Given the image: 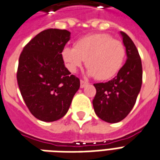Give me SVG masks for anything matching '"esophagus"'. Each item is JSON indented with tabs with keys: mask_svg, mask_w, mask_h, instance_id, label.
I'll return each mask as SVG.
<instances>
[{
	"mask_svg": "<svg viewBox=\"0 0 160 160\" xmlns=\"http://www.w3.org/2000/svg\"><path fill=\"white\" fill-rule=\"evenodd\" d=\"M88 83H87V81H85V80H80V88H84L85 87H87Z\"/></svg>",
	"mask_w": 160,
	"mask_h": 160,
	"instance_id": "1",
	"label": "esophagus"
}]
</instances>
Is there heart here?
Listing matches in <instances>:
<instances>
[{
	"mask_svg": "<svg viewBox=\"0 0 160 160\" xmlns=\"http://www.w3.org/2000/svg\"><path fill=\"white\" fill-rule=\"evenodd\" d=\"M125 54L122 42L112 39L108 34L98 33L81 38L77 40L74 47H65L62 56L71 73H76L87 60V75L106 80L120 71Z\"/></svg>",
	"mask_w": 160,
	"mask_h": 160,
	"instance_id": "obj_1",
	"label": "heart"
}]
</instances>
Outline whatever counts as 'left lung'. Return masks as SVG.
<instances>
[{"label":"left lung","mask_w":160,"mask_h":160,"mask_svg":"<svg viewBox=\"0 0 160 160\" xmlns=\"http://www.w3.org/2000/svg\"><path fill=\"white\" fill-rule=\"evenodd\" d=\"M126 49L127 60L118 75L105 83L94 84L97 90L92 100L98 118L110 123L118 122L127 117L136 102L142 84L141 60L134 42L121 32Z\"/></svg>","instance_id":"obj_1"}]
</instances>
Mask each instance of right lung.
Here are the masks:
<instances>
[{
  "label": "right lung",
  "mask_w": 160,
  "mask_h": 160,
  "mask_svg": "<svg viewBox=\"0 0 160 160\" xmlns=\"http://www.w3.org/2000/svg\"><path fill=\"white\" fill-rule=\"evenodd\" d=\"M70 35L67 30H44L25 46L19 56L20 93L31 113L43 122L64 117L80 88V80L68 70L62 56Z\"/></svg>",
  "instance_id": "add662e5"
}]
</instances>
